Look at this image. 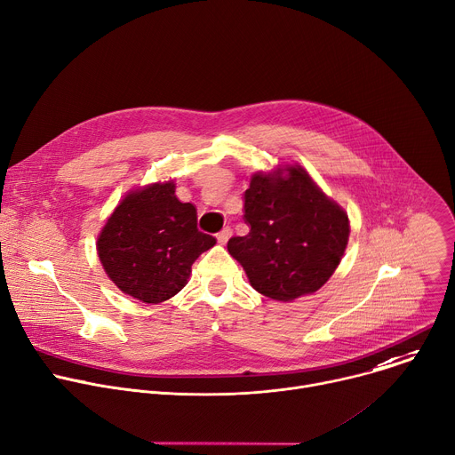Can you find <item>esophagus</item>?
Masks as SVG:
<instances>
[{"label": "esophagus", "mask_w": 455, "mask_h": 455, "mask_svg": "<svg viewBox=\"0 0 455 455\" xmlns=\"http://www.w3.org/2000/svg\"><path fill=\"white\" fill-rule=\"evenodd\" d=\"M230 235H232V230H230L228 227H225L221 232H218V234H216V237H218V241H220L221 244H225V243L228 241V237H230Z\"/></svg>", "instance_id": "obj_1"}]
</instances>
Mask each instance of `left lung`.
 Segmentation results:
<instances>
[{
	"mask_svg": "<svg viewBox=\"0 0 455 455\" xmlns=\"http://www.w3.org/2000/svg\"><path fill=\"white\" fill-rule=\"evenodd\" d=\"M246 235L227 249L256 291L275 301L312 294L338 268L350 234L348 216L299 164L258 172L244 192Z\"/></svg>",
	"mask_w": 455,
	"mask_h": 455,
	"instance_id": "obj_1",
	"label": "left lung"
}]
</instances>
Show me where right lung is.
I'll return each instance as SVG.
<instances>
[{
  "label": "right lung",
  "instance_id": "add662e5",
  "mask_svg": "<svg viewBox=\"0 0 455 455\" xmlns=\"http://www.w3.org/2000/svg\"><path fill=\"white\" fill-rule=\"evenodd\" d=\"M214 244L197 230L196 206L167 181L127 194L98 237V256L121 292L157 305L181 291L192 263Z\"/></svg>",
  "mask_w": 455,
  "mask_h": 455
}]
</instances>
